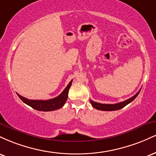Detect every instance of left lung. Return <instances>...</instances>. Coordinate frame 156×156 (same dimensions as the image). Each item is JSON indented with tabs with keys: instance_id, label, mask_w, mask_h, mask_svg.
<instances>
[{
	"instance_id": "left-lung-1",
	"label": "left lung",
	"mask_w": 156,
	"mask_h": 156,
	"mask_svg": "<svg viewBox=\"0 0 156 156\" xmlns=\"http://www.w3.org/2000/svg\"><path fill=\"white\" fill-rule=\"evenodd\" d=\"M140 90L135 95L132 97V98H129V99L126 100V101L121 102V103H116V104H103V103H96V102H94L92 101H91V104L94 108L98 109V110H101V111H107V112H111V111H116V110H119V109L124 108L125 105H127L128 104H129L130 103H131L132 101L135 99L138 96Z\"/></svg>"
}]
</instances>
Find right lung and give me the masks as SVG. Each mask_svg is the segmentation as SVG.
<instances>
[{
	"instance_id": "add662e5",
	"label": "right lung",
	"mask_w": 156,
	"mask_h": 156,
	"mask_svg": "<svg viewBox=\"0 0 156 156\" xmlns=\"http://www.w3.org/2000/svg\"><path fill=\"white\" fill-rule=\"evenodd\" d=\"M73 80L68 83L65 89L56 98H53V99L47 100V101H42V100H29L24 97L20 95L17 94V95L23 102L31 108L36 109V110L41 111V112H51V111L57 110L62 108L63 105L65 104L66 101L68 98V92L70 88L71 85H72Z\"/></svg>"
}]
</instances>
